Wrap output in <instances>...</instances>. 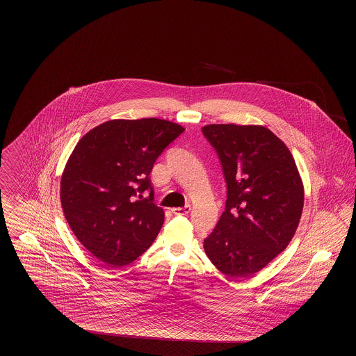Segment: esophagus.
Masks as SVG:
<instances>
[{"mask_svg": "<svg viewBox=\"0 0 356 356\" xmlns=\"http://www.w3.org/2000/svg\"><path fill=\"white\" fill-rule=\"evenodd\" d=\"M191 205H186V207H179V208H173L172 212L175 215H188L191 212Z\"/></svg>", "mask_w": 356, "mask_h": 356, "instance_id": "34e87169", "label": "esophagus"}]
</instances>
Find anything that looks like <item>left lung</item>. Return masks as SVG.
Segmentation results:
<instances>
[{
	"mask_svg": "<svg viewBox=\"0 0 356 356\" xmlns=\"http://www.w3.org/2000/svg\"><path fill=\"white\" fill-rule=\"evenodd\" d=\"M204 136L227 181L220 220L204 240L212 264L250 277L287 248L305 205V186L287 145L263 125L209 124Z\"/></svg>",
	"mask_w": 356,
	"mask_h": 356,
	"instance_id": "8db88e82",
	"label": "left lung"
}]
</instances>
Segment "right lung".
<instances>
[{"mask_svg": "<svg viewBox=\"0 0 356 356\" xmlns=\"http://www.w3.org/2000/svg\"><path fill=\"white\" fill-rule=\"evenodd\" d=\"M183 132L168 120H109L85 134L70 153L60 183L61 207L74 236L105 266L132 263L160 232L165 215L153 203L149 173ZM145 188L150 197L137 200Z\"/></svg>", "mask_w": 356, "mask_h": 356, "instance_id": "right-lung-1", "label": "right lung"}]
</instances>
